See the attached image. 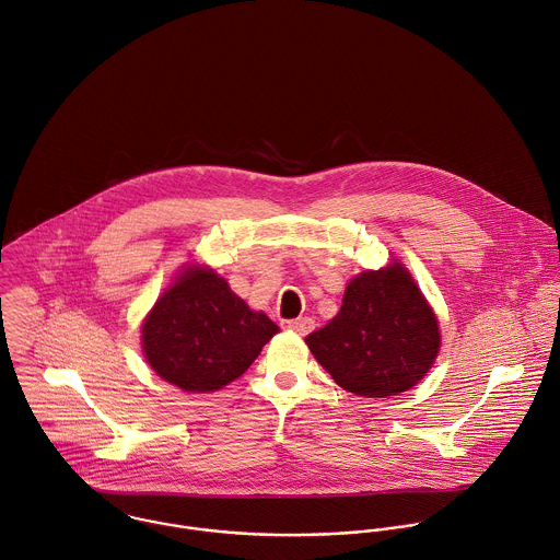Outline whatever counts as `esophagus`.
Returning a JSON list of instances; mask_svg holds the SVG:
<instances>
[{
    "instance_id": "1",
    "label": "esophagus",
    "mask_w": 560,
    "mask_h": 560,
    "mask_svg": "<svg viewBox=\"0 0 560 560\" xmlns=\"http://www.w3.org/2000/svg\"><path fill=\"white\" fill-rule=\"evenodd\" d=\"M314 327H316V323H314L310 316H305V318H296V320H290V323H288V329H290V331H294V334H299V336H307V334H312V331H314Z\"/></svg>"
}]
</instances>
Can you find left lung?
Instances as JSON below:
<instances>
[{"label":"left lung","mask_w":560,"mask_h":560,"mask_svg":"<svg viewBox=\"0 0 560 560\" xmlns=\"http://www.w3.org/2000/svg\"><path fill=\"white\" fill-rule=\"evenodd\" d=\"M305 341L339 387L387 398L429 372L440 350V327L411 275L392 264L354 277L336 318Z\"/></svg>","instance_id":"1"}]
</instances>
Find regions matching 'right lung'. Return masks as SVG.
<instances>
[{"instance_id": "add662e5", "label": "right lung", "mask_w": 560, "mask_h": 560, "mask_svg": "<svg viewBox=\"0 0 560 560\" xmlns=\"http://www.w3.org/2000/svg\"><path fill=\"white\" fill-rule=\"evenodd\" d=\"M279 327L235 296L212 270L192 268L168 288L142 327L151 368L184 392H214L242 376Z\"/></svg>"}]
</instances>
